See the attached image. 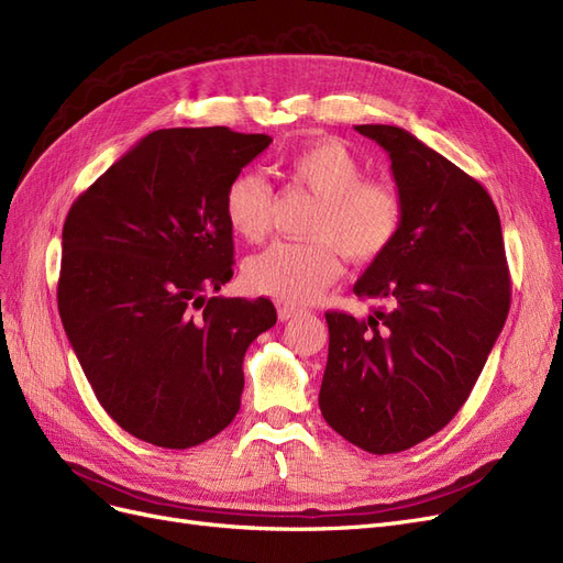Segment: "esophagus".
Listing matches in <instances>:
<instances>
[{"mask_svg":"<svg viewBox=\"0 0 563 563\" xmlns=\"http://www.w3.org/2000/svg\"><path fill=\"white\" fill-rule=\"evenodd\" d=\"M303 311L299 306H289V303H283V306H278V318L285 322V320H289V318H297V316H301Z\"/></svg>","mask_w":563,"mask_h":563,"instance_id":"34e87169","label":"esophagus"}]
</instances>
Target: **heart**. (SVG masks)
<instances>
[{
	"instance_id": "b5f03b06",
	"label": "heart",
	"mask_w": 563,
	"mask_h": 563,
	"mask_svg": "<svg viewBox=\"0 0 563 563\" xmlns=\"http://www.w3.org/2000/svg\"><path fill=\"white\" fill-rule=\"evenodd\" d=\"M295 183L318 198L308 222V243H274L250 257L243 278L250 292L301 303L324 292L341 276L339 250L353 262H374L402 229L405 203L384 179L362 177L360 158L341 140H318L285 161ZM268 179L247 170L231 179L224 217L235 235L262 241L271 217Z\"/></svg>"
}]
</instances>
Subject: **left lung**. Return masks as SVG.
Masks as SVG:
<instances>
[{"instance_id": "1", "label": "left lung", "mask_w": 563, "mask_h": 563, "mask_svg": "<svg viewBox=\"0 0 563 563\" xmlns=\"http://www.w3.org/2000/svg\"><path fill=\"white\" fill-rule=\"evenodd\" d=\"M380 144L405 220L353 292L372 316L324 313L330 353L320 411L343 440L397 453L465 405L510 311L500 217L475 177L397 125H355Z\"/></svg>"}]
</instances>
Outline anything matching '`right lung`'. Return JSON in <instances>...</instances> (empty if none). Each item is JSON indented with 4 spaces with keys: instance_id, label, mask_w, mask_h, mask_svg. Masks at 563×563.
I'll return each instance as SVG.
<instances>
[{
    "instance_id": "right-lung-1",
    "label": "right lung",
    "mask_w": 563,
    "mask_h": 563,
    "mask_svg": "<svg viewBox=\"0 0 563 563\" xmlns=\"http://www.w3.org/2000/svg\"><path fill=\"white\" fill-rule=\"evenodd\" d=\"M268 144L224 125L154 131L67 212L63 328L102 409L142 442L189 449L241 409L245 351L276 308L206 292L233 276L227 187Z\"/></svg>"
}]
</instances>
